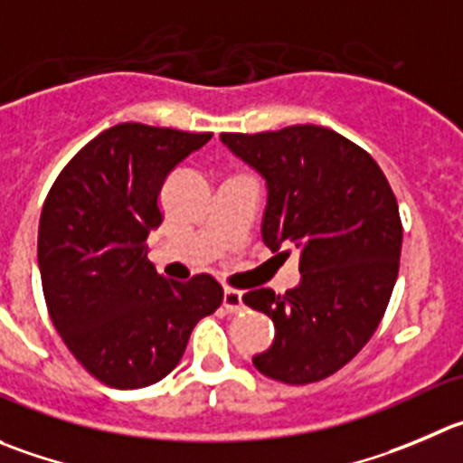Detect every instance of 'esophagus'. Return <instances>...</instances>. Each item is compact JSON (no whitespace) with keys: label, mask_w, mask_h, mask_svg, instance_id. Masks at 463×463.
I'll return each instance as SVG.
<instances>
[{"label":"esophagus","mask_w":463,"mask_h":463,"mask_svg":"<svg viewBox=\"0 0 463 463\" xmlns=\"http://www.w3.org/2000/svg\"><path fill=\"white\" fill-rule=\"evenodd\" d=\"M222 307L227 311H232V314H236V311H241L245 307L243 302V290L239 288H224L222 293Z\"/></svg>","instance_id":"obj_1"}]
</instances>
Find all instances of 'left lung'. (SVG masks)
Instances as JSON below:
<instances>
[{"label":"left lung","instance_id":"left-lung-1","mask_svg":"<svg viewBox=\"0 0 463 463\" xmlns=\"http://www.w3.org/2000/svg\"><path fill=\"white\" fill-rule=\"evenodd\" d=\"M220 138L266 179L263 243L286 257L300 250L295 288L243 295L275 323L252 364L270 380L314 384L354 359L384 318L402 250L398 200L375 158L327 127Z\"/></svg>","mask_w":463,"mask_h":463}]
</instances>
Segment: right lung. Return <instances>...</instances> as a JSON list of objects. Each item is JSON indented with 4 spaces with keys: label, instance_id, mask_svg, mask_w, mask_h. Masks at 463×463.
Masks as SVG:
<instances>
[{
    "label": "right lung",
    "instance_id": "obj_1",
    "mask_svg": "<svg viewBox=\"0 0 463 463\" xmlns=\"http://www.w3.org/2000/svg\"><path fill=\"white\" fill-rule=\"evenodd\" d=\"M211 136L122 122L83 145L47 193L38 227L47 311L74 359L113 389L163 380L197 320L222 305L211 275L165 279L147 259L163 182Z\"/></svg>",
    "mask_w": 463,
    "mask_h": 463
}]
</instances>
